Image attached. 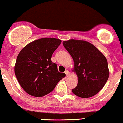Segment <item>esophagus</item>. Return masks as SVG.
Listing matches in <instances>:
<instances>
[{
  "mask_svg": "<svg viewBox=\"0 0 123 123\" xmlns=\"http://www.w3.org/2000/svg\"><path fill=\"white\" fill-rule=\"evenodd\" d=\"M65 74H66V76H69V74H70V72H68V70H65Z\"/></svg>",
  "mask_w": 123,
  "mask_h": 123,
  "instance_id": "1",
  "label": "esophagus"
}]
</instances>
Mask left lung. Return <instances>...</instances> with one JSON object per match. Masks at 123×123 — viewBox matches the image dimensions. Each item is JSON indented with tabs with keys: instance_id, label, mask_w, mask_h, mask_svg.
<instances>
[{
	"instance_id": "1",
	"label": "left lung",
	"mask_w": 123,
	"mask_h": 123,
	"mask_svg": "<svg viewBox=\"0 0 123 123\" xmlns=\"http://www.w3.org/2000/svg\"><path fill=\"white\" fill-rule=\"evenodd\" d=\"M74 63V72L78 78L77 86L72 91L76 96L87 98L98 93L109 76L107 61L92 43L70 39L62 42Z\"/></svg>"
}]
</instances>
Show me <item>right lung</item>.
<instances>
[{"label":"right lung","instance_id":"1","mask_svg":"<svg viewBox=\"0 0 123 123\" xmlns=\"http://www.w3.org/2000/svg\"><path fill=\"white\" fill-rule=\"evenodd\" d=\"M61 43L56 38H41L28 43L17 57L14 72L18 82L27 93L42 97L53 91L65 76L58 72L51 60L54 51Z\"/></svg>","mask_w":123,"mask_h":123}]
</instances>
